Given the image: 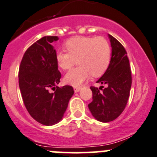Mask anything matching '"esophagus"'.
Listing matches in <instances>:
<instances>
[{"instance_id":"esophagus-1","label":"esophagus","mask_w":157,"mask_h":157,"mask_svg":"<svg viewBox=\"0 0 157 157\" xmlns=\"http://www.w3.org/2000/svg\"><path fill=\"white\" fill-rule=\"evenodd\" d=\"M74 92L75 93H78L79 91L80 90V87H74Z\"/></svg>"}]
</instances>
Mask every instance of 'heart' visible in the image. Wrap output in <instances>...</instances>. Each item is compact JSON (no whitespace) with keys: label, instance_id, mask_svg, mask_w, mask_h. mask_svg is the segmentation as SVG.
I'll list each match as a JSON object with an SVG mask.
<instances>
[{"label":"heart","instance_id":"heart-1","mask_svg":"<svg viewBox=\"0 0 157 157\" xmlns=\"http://www.w3.org/2000/svg\"><path fill=\"white\" fill-rule=\"evenodd\" d=\"M68 52L59 51L56 60L63 71L71 69L78 62L80 66L68 72L64 81L74 86H79L92 74L103 75L111 60V47L103 36H76L65 44Z\"/></svg>","mask_w":157,"mask_h":157}]
</instances>
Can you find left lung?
<instances>
[{
  "mask_svg": "<svg viewBox=\"0 0 157 157\" xmlns=\"http://www.w3.org/2000/svg\"><path fill=\"white\" fill-rule=\"evenodd\" d=\"M112 53L109 67L97 83L106 84L99 88L91 86L93 101L88 104L93 117L98 121L108 123L119 117L126 107L131 88L130 62L125 48L118 40L108 34Z\"/></svg>",
  "mask_w": 157,
  "mask_h": 157,
  "instance_id": "1",
  "label": "left lung"
}]
</instances>
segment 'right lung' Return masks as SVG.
Here are the masks:
<instances>
[{"mask_svg":"<svg viewBox=\"0 0 157 157\" xmlns=\"http://www.w3.org/2000/svg\"><path fill=\"white\" fill-rule=\"evenodd\" d=\"M58 36H46L24 53L19 68V87L30 115L38 123L52 126L63 119L74 91L71 86L59 87L61 77L53 42ZM49 89H54L51 93Z\"/></svg>","mask_w":157,"mask_h":157,"instance_id":"1","label":"right lung"}]
</instances>
